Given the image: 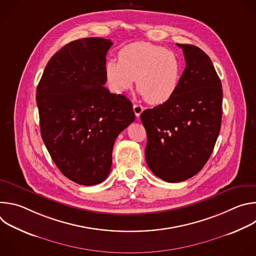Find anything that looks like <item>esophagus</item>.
I'll list each match as a JSON object with an SVG mask.
<instances>
[{
	"instance_id": "esophagus-1",
	"label": "esophagus",
	"mask_w": 256,
	"mask_h": 256,
	"mask_svg": "<svg viewBox=\"0 0 256 256\" xmlns=\"http://www.w3.org/2000/svg\"><path fill=\"white\" fill-rule=\"evenodd\" d=\"M134 114H136V116H140V114L142 112V110H144V108H142V105H140V104H134Z\"/></svg>"
}]
</instances>
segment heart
I'll use <instances>...</instances> for the list:
<instances>
[{
    "mask_svg": "<svg viewBox=\"0 0 256 256\" xmlns=\"http://www.w3.org/2000/svg\"><path fill=\"white\" fill-rule=\"evenodd\" d=\"M107 84L114 92L136 88L151 104H163L177 92L184 74L181 58L173 52L150 42H134L118 52V60L105 64Z\"/></svg>",
    "mask_w": 256,
    "mask_h": 256,
    "instance_id": "b5f03b06",
    "label": "heart"
}]
</instances>
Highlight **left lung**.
Segmentation results:
<instances>
[{
    "label": "left lung",
    "mask_w": 256,
    "mask_h": 256,
    "mask_svg": "<svg viewBox=\"0 0 256 256\" xmlns=\"http://www.w3.org/2000/svg\"><path fill=\"white\" fill-rule=\"evenodd\" d=\"M186 68L179 88L167 102L146 109V161L167 182L184 181L208 160L222 122V83L208 56L192 44H179Z\"/></svg>",
    "instance_id": "obj_1"
}]
</instances>
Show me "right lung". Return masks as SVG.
I'll use <instances>...</instances> for the list:
<instances>
[{"mask_svg": "<svg viewBox=\"0 0 256 256\" xmlns=\"http://www.w3.org/2000/svg\"><path fill=\"white\" fill-rule=\"evenodd\" d=\"M109 40L72 42L48 62L36 90L40 132L60 171L82 186H95L112 169L118 136L134 120L132 102L106 83Z\"/></svg>", "mask_w": 256, "mask_h": 256, "instance_id": "add662e5", "label": "right lung"}]
</instances>
